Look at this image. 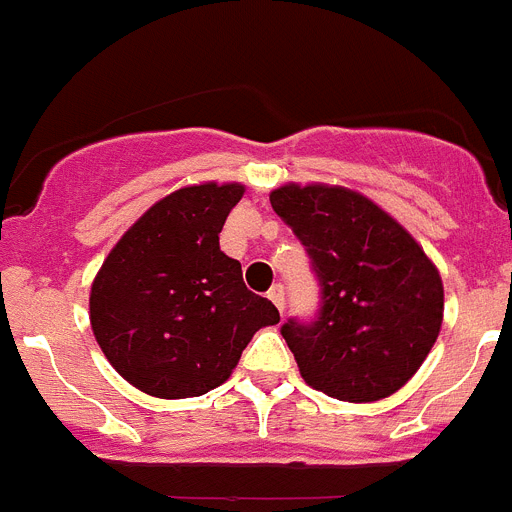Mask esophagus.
<instances>
[{
	"mask_svg": "<svg viewBox=\"0 0 512 512\" xmlns=\"http://www.w3.org/2000/svg\"><path fill=\"white\" fill-rule=\"evenodd\" d=\"M266 295H269V300L279 307V312H284V287L282 284H274V287H271Z\"/></svg>",
	"mask_w": 512,
	"mask_h": 512,
	"instance_id": "34e87169",
	"label": "esophagus"
}]
</instances>
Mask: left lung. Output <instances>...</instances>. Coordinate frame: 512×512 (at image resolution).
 <instances>
[{
	"label": "left lung",
	"instance_id": "1",
	"mask_svg": "<svg viewBox=\"0 0 512 512\" xmlns=\"http://www.w3.org/2000/svg\"><path fill=\"white\" fill-rule=\"evenodd\" d=\"M269 200L305 246L320 287L315 318L282 325L302 379L336 400L390 397L438 338V269L408 230L351 189L287 184Z\"/></svg>",
	"mask_w": 512,
	"mask_h": 512
}]
</instances>
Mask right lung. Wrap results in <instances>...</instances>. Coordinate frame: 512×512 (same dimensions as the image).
<instances>
[{
	"label": "right lung",
	"instance_id": "add662e5",
	"mask_svg": "<svg viewBox=\"0 0 512 512\" xmlns=\"http://www.w3.org/2000/svg\"><path fill=\"white\" fill-rule=\"evenodd\" d=\"M241 184H200L169 194L122 235L92 284V330L120 377L153 397L215 390L253 333L279 310L243 284L220 251V230Z\"/></svg>",
	"mask_w": 512,
	"mask_h": 512
}]
</instances>
